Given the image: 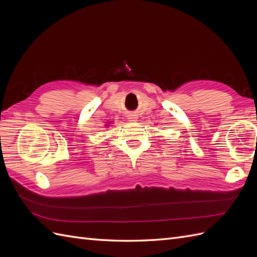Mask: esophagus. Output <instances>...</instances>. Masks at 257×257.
<instances>
[{"label": "esophagus", "mask_w": 257, "mask_h": 257, "mask_svg": "<svg viewBox=\"0 0 257 257\" xmlns=\"http://www.w3.org/2000/svg\"><path fill=\"white\" fill-rule=\"evenodd\" d=\"M127 119L130 122H135V121H137V115L136 114H128Z\"/></svg>", "instance_id": "34e87169"}]
</instances>
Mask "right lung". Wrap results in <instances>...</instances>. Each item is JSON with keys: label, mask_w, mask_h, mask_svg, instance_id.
Returning <instances> with one entry per match:
<instances>
[{"label": "right lung", "mask_w": 257, "mask_h": 257, "mask_svg": "<svg viewBox=\"0 0 257 257\" xmlns=\"http://www.w3.org/2000/svg\"><path fill=\"white\" fill-rule=\"evenodd\" d=\"M105 126H108V125H105Z\"/></svg>", "instance_id": "right-lung-1"}]
</instances>
